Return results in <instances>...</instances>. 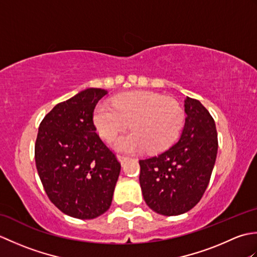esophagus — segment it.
<instances>
[{"label":"esophagus","instance_id":"1","mask_svg":"<svg viewBox=\"0 0 257 257\" xmlns=\"http://www.w3.org/2000/svg\"><path fill=\"white\" fill-rule=\"evenodd\" d=\"M117 158H118V160L121 162V163H123V162H125L127 161L129 158L127 157V156H121V155H117Z\"/></svg>","mask_w":257,"mask_h":257}]
</instances>
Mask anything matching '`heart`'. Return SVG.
<instances>
[{
    "label": "heart",
    "mask_w": 257,
    "mask_h": 257,
    "mask_svg": "<svg viewBox=\"0 0 257 257\" xmlns=\"http://www.w3.org/2000/svg\"><path fill=\"white\" fill-rule=\"evenodd\" d=\"M129 122L133 132L114 140V148L123 152L146 148L159 152L179 137L184 112L178 101L155 92H127L114 97L112 103L102 101L95 108L94 123L105 140L113 139Z\"/></svg>",
    "instance_id": "b5f03b06"
}]
</instances>
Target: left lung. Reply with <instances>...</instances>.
I'll return each mask as SVG.
<instances>
[{"label":"left lung","mask_w":257,"mask_h":257,"mask_svg":"<svg viewBox=\"0 0 257 257\" xmlns=\"http://www.w3.org/2000/svg\"><path fill=\"white\" fill-rule=\"evenodd\" d=\"M184 111L187 118L178 143L159 156L139 160L146 203L166 216L183 214L198 204L217 155L216 127L207 109L187 97Z\"/></svg>","instance_id":"left-lung-1"}]
</instances>
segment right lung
Segmentation results:
<instances>
[{
	"instance_id": "1",
	"label": "right lung",
	"mask_w": 257,
	"mask_h": 257,
	"mask_svg": "<svg viewBox=\"0 0 257 257\" xmlns=\"http://www.w3.org/2000/svg\"><path fill=\"white\" fill-rule=\"evenodd\" d=\"M107 92H78L57 103L38 128L35 163L43 187L52 203L76 219H95L110 207L121 168L92 121Z\"/></svg>"
}]
</instances>
